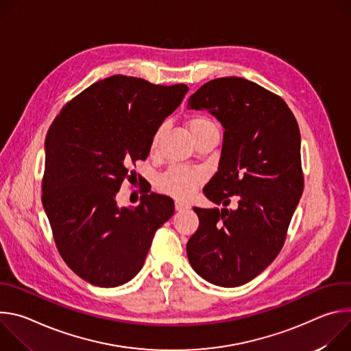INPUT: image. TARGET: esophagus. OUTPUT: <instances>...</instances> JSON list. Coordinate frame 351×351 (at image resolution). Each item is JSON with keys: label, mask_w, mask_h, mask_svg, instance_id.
Returning <instances> with one entry per match:
<instances>
[{"label": "esophagus", "mask_w": 351, "mask_h": 351, "mask_svg": "<svg viewBox=\"0 0 351 351\" xmlns=\"http://www.w3.org/2000/svg\"><path fill=\"white\" fill-rule=\"evenodd\" d=\"M175 208H176V211H183V210H187L189 206L186 203L180 202V199H176V202H175Z\"/></svg>", "instance_id": "1"}]
</instances>
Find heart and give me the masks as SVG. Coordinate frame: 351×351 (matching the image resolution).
<instances>
[{"instance_id": "heart-1", "label": "heart", "mask_w": 351, "mask_h": 351, "mask_svg": "<svg viewBox=\"0 0 351 351\" xmlns=\"http://www.w3.org/2000/svg\"><path fill=\"white\" fill-rule=\"evenodd\" d=\"M187 126H189L193 137L204 130L217 128L215 123L210 118H207L206 115H199V114L193 115L189 119ZM161 132H162V129L160 128L153 134L152 145H149L152 147V152H154L158 145ZM203 179H204V176L198 169H193V168H187V167H173L161 175V178L158 179V189L167 194L173 195V197L187 198L195 191V189L199 186V183L203 182Z\"/></svg>"}]
</instances>
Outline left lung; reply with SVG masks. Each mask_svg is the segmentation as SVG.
Segmentation results:
<instances>
[{
	"instance_id": "left-lung-1",
	"label": "left lung",
	"mask_w": 351,
	"mask_h": 351,
	"mask_svg": "<svg viewBox=\"0 0 351 351\" xmlns=\"http://www.w3.org/2000/svg\"><path fill=\"white\" fill-rule=\"evenodd\" d=\"M187 108L210 111L225 128L218 172L204 187L222 208H193L199 225L187 257L210 283L241 286L276 258L302 197L298 125L282 97L236 76L207 82Z\"/></svg>"
}]
</instances>
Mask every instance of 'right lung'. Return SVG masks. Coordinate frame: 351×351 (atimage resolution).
Segmentation results:
<instances>
[{
	"label": "right lung",
	"instance_id": "add662e5",
	"mask_svg": "<svg viewBox=\"0 0 351 351\" xmlns=\"http://www.w3.org/2000/svg\"><path fill=\"white\" fill-rule=\"evenodd\" d=\"M187 90L114 75L73 97L49 126L41 202L58 253L86 282L117 287L133 279L173 215L168 195L147 191L133 208H119L115 195Z\"/></svg>",
	"mask_w": 351,
	"mask_h": 351
}]
</instances>
